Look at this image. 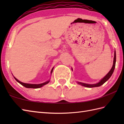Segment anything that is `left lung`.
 <instances>
[{
    "label": "left lung",
    "instance_id": "left-lung-1",
    "mask_svg": "<svg viewBox=\"0 0 124 124\" xmlns=\"http://www.w3.org/2000/svg\"><path fill=\"white\" fill-rule=\"evenodd\" d=\"M116 51H115V53H114V63H113V65L112 67L110 70V71L107 73V75L105 76L104 78H103L102 79L100 80L98 83L95 84H87L85 83H83L80 82H77V83L79 85H81L83 86L86 87H99L103 85L104 83H105L106 81L109 79L111 77V75H112L113 72L114 71L115 68V65H116Z\"/></svg>",
    "mask_w": 124,
    "mask_h": 124
}]
</instances>
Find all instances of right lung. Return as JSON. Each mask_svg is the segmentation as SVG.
I'll return each instance as SVG.
<instances>
[{
	"label": "right lung",
	"instance_id": "right-lung-1",
	"mask_svg": "<svg viewBox=\"0 0 124 124\" xmlns=\"http://www.w3.org/2000/svg\"><path fill=\"white\" fill-rule=\"evenodd\" d=\"M54 68H52V69L51 70V73L53 72V70ZM14 78H15V79L16 80L18 83H19L20 84H21V85L23 86H24L26 88H40L42 86H44L45 85H46V84H48L49 82V80H48L47 81H46V82H45L44 83H42V84H27V83H22L21 81H20L18 80V79H17L15 77H14Z\"/></svg>",
	"mask_w": 124,
	"mask_h": 124
}]
</instances>
